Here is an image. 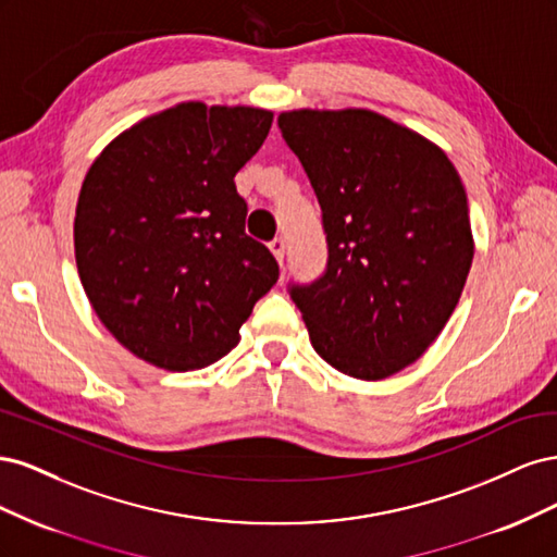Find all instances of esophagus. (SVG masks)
Listing matches in <instances>:
<instances>
[{
  "mask_svg": "<svg viewBox=\"0 0 557 557\" xmlns=\"http://www.w3.org/2000/svg\"><path fill=\"white\" fill-rule=\"evenodd\" d=\"M269 250L274 252V258H276L278 262H283V256H285V242H283L281 237H276L274 242H269Z\"/></svg>",
  "mask_w": 557,
  "mask_h": 557,
  "instance_id": "1",
  "label": "esophagus"
}]
</instances>
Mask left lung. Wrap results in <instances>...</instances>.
<instances>
[{
    "label": "left lung",
    "instance_id": "1",
    "mask_svg": "<svg viewBox=\"0 0 557 557\" xmlns=\"http://www.w3.org/2000/svg\"><path fill=\"white\" fill-rule=\"evenodd\" d=\"M323 209L327 269L290 285L315 352L381 381L432 346L474 258L467 193L444 150L367 109L278 115Z\"/></svg>",
    "mask_w": 557,
    "mask_h": 557
}]
</instances>
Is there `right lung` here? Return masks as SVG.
Masks as SVG:
<instances>
[{
	"label": "right lung",
	"mask_w": 557,
	"mask_h": 557,
	"mask_svg": "<svg viewBox=\"0 0 557 557\" xmlns=\"http://www.w3.org/2000/svg\"><path fill=\"white\" fill-rule=\"evenodd\" d=\"M274 113L183 102L144 117L97 156L74 218L78 276L104 327L166 372L201 369L278 281L250 239L234 176Z\"/></svg>",
	"instance_id": "1"
}]
</instances>
